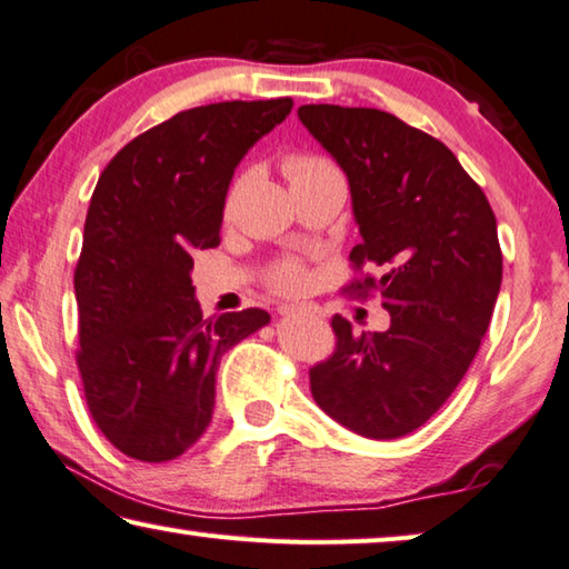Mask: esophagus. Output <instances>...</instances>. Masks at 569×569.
<instances>
[{
    "label": "esophagus",
    "instance_id": "obj_1",
    "mask_svg": "<svg viewBox=\"0 0 569 569\" xmlns=\"http://www.w3.org/2000/svg\"><path fill=\"white\" fill-rule=\"evenodd\" d=\"M277 312L282 315V318H290V315H300L302 307H297V305H279Z\"/></svg>",
    "mask_w": 569,
    "mask_h": 569
}]
</instances>
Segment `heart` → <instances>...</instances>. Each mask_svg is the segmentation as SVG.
Listing matches in <instances>:
<instances>
[{
	"label": "heart",
	"mask_w": 569,
	"mask_h": 569,
	"mask_svg": "<svg viewBox=\"0 0 569 569\" xmlns=\"http://www.w3.org/2000/svg\"><path fill=\"white\" fill-rule=\"evenodd\" d=\"M325 169H330V163L325 161V158L307 156V153L287 156L282 163V171L290 183L302 181V179H307V176H315ZM234 191H237V183L231 186L229 203H231V199H234ZM267 282L277 292H297V290H302L307 282V269L300 259H282V262H277L272 269H269Z\"/></svg>",
	"instance_id": "heart-1"
}]
</instances>
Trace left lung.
Returning a JSON list of instances; mask_svg holds the SVG:
<instances>
[{
  "instance_id": "8db88e82",
  "label": "left lung",
  "mask_w": 569,
  "mask_h": 569,
  "mask_svg": "<svg viewBox=\"0 0 569 569\" xmlns=\"http://www.w3.org/2000/svg\"><path fill=\"white\" fill-rule=\"evenodd\" d=\"M297 116L350 181L362 241L342 292H378L390 312L386 332L360 335L335 315L332 356L310 368L312 398L350 431L398 439L439 411L477 356L501 287L497 217L439 138L386 110Z\"/></svg>"
}]
</instances>
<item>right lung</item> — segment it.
<instances>
[{"label": "right lung", "mask_w": 569, "mask_h": 569, "mask_svg": "<svg viewBox=\"0 0 569 569\" xmlns=\"http://www.w3.org/2000/svg\"><path fill=\"white\" fill-rule=\"evenodd\" d=\"M292 98L181 110L110 158L74 267V352L102 436L161 463L201 439L223 352L269 322L257 307L203 318L191 251L219 247L237 163L290 116Z\"/></svg>", "instance_id": "1"}]
</instances>
